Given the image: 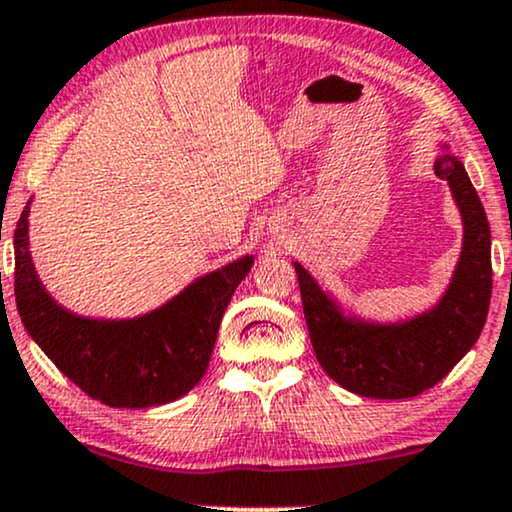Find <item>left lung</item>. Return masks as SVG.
Instances as JSON below:
<instances>
[{
    "mask_svg": "<svg viewBox=\"0 0 512 512\" xmlns=\"http://www.w3.org/2000/svg\"><path fill=\"white\" fill-rule=\"evenodd\" d=\"M462 215V251L434 309L400 323L345 316L302 263H294L306 328L318 364L338 386L362 398L402 400L434 388L472 350L491 302V230L462 162L443 146L434 162Z\"/></svg>",
    "mask_w": 512,
    "mask_h": 512,
    "instance_id": "1",
    "label": "left lung"
}]
</instances>
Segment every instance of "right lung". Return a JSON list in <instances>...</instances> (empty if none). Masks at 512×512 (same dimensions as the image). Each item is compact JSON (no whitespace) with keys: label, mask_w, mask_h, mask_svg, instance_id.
I'll return each instance as SVG.
<instances>
[{"label":"right lung","mask_w":512,"mask_h":512,"mask_svg":"<svg viewBox=\"0 0 512 512\" xmlns=\"http://www.w3.org/2000/svg\"><path fill=\"white\" fill-rule=\"evenodd\" d=\"M28 213L14 232V294L28 335L83 393L110 407L167 405L206 374L222 314L249 275L254 256H242L184 287L160 309L107 321L66 311L47 294L28 251Z\"/></svg>","instance_id":"add662e5"}]
</instances>
